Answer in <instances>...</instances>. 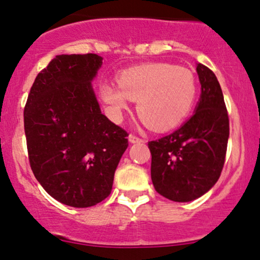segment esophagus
Wrapping results in <instances>:
<instances>
[{
  "label": "esophagus",
  "instance_id": "34e87169",
  "mask_svg": "<svg viewBox=\"0 0 260 260\" xmlns=\"http://www.w3.org/2000/svg\"><path fill=\"white\" fill-rule=\"evenodd\" d=\"M128 139H129L131 143H140V142H143V139L139 138V137L136 136V134H129Z\"/></svg>",
  "mask_w": 260,
  "mask_h": 260
}]
</instances>
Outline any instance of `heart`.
<instances>
[{"label": "heart", "mask_w": 260, "mask_h": 260, "mask_svg": "<svg viewBox=\"0 0 260 260\" xmlns=\"http://www.w3.org/2000/svg\"><path fill=\"white\" fill-rule=\"evenodd\" d=\"M118 86L104 83L100 94L116 120H120L129 101H138L137 111L155 131L177 126L192 110L196 100V79L189 70L156 62L123 71Z\"/></svg>", "instance_id": "1"}]
</instances>
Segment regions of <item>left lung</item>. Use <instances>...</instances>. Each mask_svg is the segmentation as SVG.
Segmentation results:
<instances>
[{"label":"left lung","instance_id":"8db88e82","mask_svg":"<svg viewBox=\"0 0 260 260\" xmlns=\"http://www.w3.org/2000/svg\"><path fill=\"white\" fill-rule=\"evenodd\" d=\"M202 95L194 115L169 136L148 143L151 181L159 194L174 202H190L219 180L230 134L221 86L207 66H197Z\"/></svg>","mask_w":260,"mask_h":260}]
</instances>
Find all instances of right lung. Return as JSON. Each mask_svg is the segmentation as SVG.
<instances>
[{"label":"right lung","mask_w":260,"mask_h":260,"mask_svg":"<svg viewBox=\"0 0 260 260\" xmlns=\"http://www.w3.org/2000/svg\"><path fill=\"white\" fill-rule=\"evenodd\" d=\"M95 53L58 55L35 78L24 107L30 168L56 201L74 208L103 202L128 147V133L101 113L91 80Z\"/></svg>","instance_id":"right-lung-1"}]
</instances>
